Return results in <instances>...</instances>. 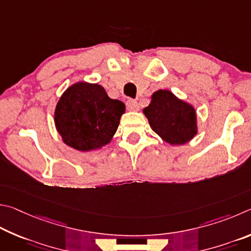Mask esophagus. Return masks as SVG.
I'll return each mask as SVG.
<instances>
[{
	"mask_svg": "<svg viewBox=\"0 0 251 251\" xmlns=\"http://www.w3.org/2000/svg\"><path fill=\"white\" fill-rule=\"evenodd\" d=\"M126 108L129 110H132V111H138L139 110V103L137 100H133V99H128L126 100Z\"/></svg>",
	"mask_w": 251,
	"mask_h": 251,
	"instance_id": "1",
	"label": "esophagus"
}]
</instances>
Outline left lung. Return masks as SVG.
<instances>
[{"label": "left lung", "instance_id": "left-lung-1", "mask_svg": "<svg viewBox=\"0 0 251 251\" xmlns=\"http://www.w3.org/2000/svg\"><path fill=\"white\" fill-rule=\"evenodd\" d=\"M152 130L170 144H184L197 133L196 112L169 90H157L143 109Z\"/></svg>", "mask_w": 251, "mask_h": 251}]
</instances>
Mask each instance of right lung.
<instances>
[{"label":"right lung","mask_w":251,"mask_h":251,"mask_svg":"<svg viewBox=\"0 0 251 251\" xmlns=\"http://www.w3.org/2000/svg\"><path fill=\"white\" fill-rule=\"evenodd\" d=\"M125 109L98 83L77 82L56 105V129L67 146L82 152L96 150L112 139Z\"/></svg>","instance_id":"obj_1"}]
</instances>
